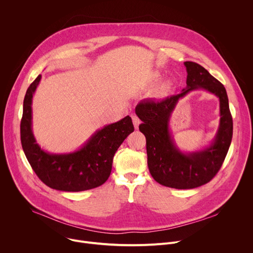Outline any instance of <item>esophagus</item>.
<instances>
[{
    "mask_svg": "<svg viewBox=\"0 0 253 253\" xmlns=\"http://www.w3.org/2000/svg\"><path fill=\"white\" fill-rule=\"evenodd\" d=\"M132 121H133V124H134V127L137 129L139 124H140V119L136 116V115H133L132 116Z\"/></svg>",
    "mask_w": 253,
    "mask_h": 253,
    "instance_id": "esophagus-1",
    "label": "esophagus"
}]
</instances>
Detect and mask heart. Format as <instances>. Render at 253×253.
I'll use <instances>...</instances> for the list:
<instances>
[{
	"mask_svg": "<svg viewBox=\"0 0 253 253\" xmlns=\"http://www.w3.org/2000/svg\"><path fill=\"white\" fill-rule=\"evenodd\" d=\"M171 88H172L171 82H170V81H164L163 83H161V84L157 87V89H156V91H155V94H156L157 96H165V95H167V94L170 92Z\"/></svg>",
	"mask_w": 253,
	"mask_h": 253,
	"instance_id": "obj_1",
	"label": "heart"
}]
</instances>
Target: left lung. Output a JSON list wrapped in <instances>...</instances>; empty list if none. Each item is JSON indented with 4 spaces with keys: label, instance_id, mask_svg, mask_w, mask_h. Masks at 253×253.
<instances>
[{
    "label": "left lung",
    "instance_id": "obj_1",
    "mask_svg": "<svg viewBox=\"0 0 253 253\" xmlns=\"http://www.w3.org/2000/svg\"><path fill=\"white\" fill-rule=\"evenodd\" d=\"M184 65L187 86L181 93L160 101L142 100L135 108L136 115L142 121L139 130L146 137L147 163L152 177L159 184L176 189H191L209 182L222 166L233 133L224 86L199 64L187 61ZM200 88L220 99V127L209 147L193 153H182L169 132V117L179 98Z\"/></svg>",
    "mask_w": 253,
    "mask_h": 253
}]
</instances>
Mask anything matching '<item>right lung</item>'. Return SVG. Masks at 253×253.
<instances>
[{
	"instance_id": "1",
	"label": "right lung",
	"mask_w": 253,
	"mask_h": 253,
	"mask_svg": "<svg viewBox=\"0 0 253 253\" xmlns=\"http://www.w3.org/2000/svg\"><path fill=\"white\" fill-rule=\"evenodd\" d=\"M40 80L41 75L26 92L21 120L22 147L30 165L41 181L56 190L78 192L102 185L110 176L117 149L134 131L131 117L97 130L74 152L49 153L39 146L32 130V99Z\"/></svg>"
}]
</instances>
